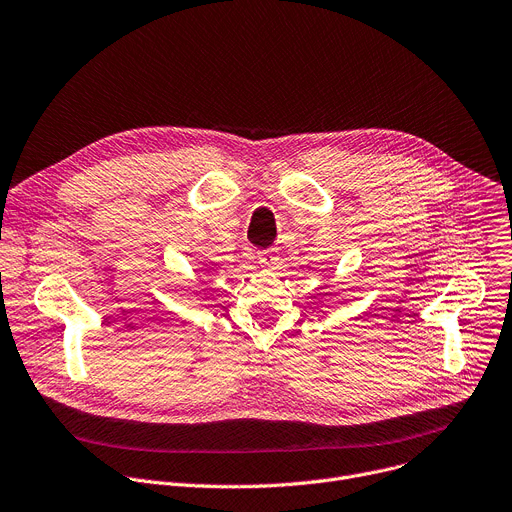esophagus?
I'll use <instances>...</instances> for the list:
<instances>
[{
    "label": "esophagus",
    "mask_w": 512,
    "mask_h": 512,
    "mask_svg": "<svg viewBox=\"0 0 512 512\" xmlns=\"http://www.w3.org/2000/svg\"><path fill=\"white\" fill-rule=\"evenodd\" d=\"M257 261L261 263V267L273 269L275 263L280 261V257H277V253H275L273 249H267V251H259V253H257Z\"/></svg>",
    "instance_id": "34e87169"
}]
</instances>
